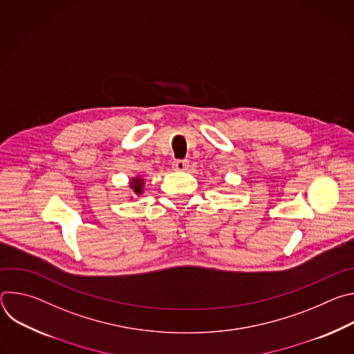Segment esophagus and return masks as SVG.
Instances as JSON below:
<instances>
[{
  "label": "esophagus",
  "instance_id": "obj_1",
  "mask_svg": "<svg viewBox=\"0 0 354 354\" xmlns=\"http://www.w3.org/2000/svg\"><path fill=\"white\" fill-rule=\"evenodd\" d=\"M189 167V161L187 160H176L172 164L174 171H186Z\"/></svg>",
  "mask_w": 354,
  "mask_h": 354
}]
</instances>
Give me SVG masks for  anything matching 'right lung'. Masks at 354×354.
I'll use <instances>...</instances> for the list:
<instances>
[{
    "instance_id": "1",
    "label": "right lung",
    "mask_w": 354,
    "mask_h": 354,
    "mask_svg": "<svg viewBox=\"0 0 354 354\" xmlns=\"http://www.w3.org/2000/svg\"><path fill=\"white\" fill-rule=\"evenodd\" d=\"M130 187L133 189V192H134L136 194L140 196V194L144 192V179L140 178V176L133 178V179L130 180Z\"/></svg>"
}]
</instances>
